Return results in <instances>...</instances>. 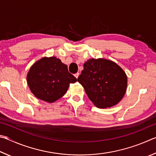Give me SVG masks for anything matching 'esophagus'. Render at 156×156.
Here are the masks:
<instances>
[{
  "label": "esophagus",
  "instance_id": "1",
  "mask_svg": "<svg viewBox=\"0 0 156 156\" xmlns=\"http://www.w3.org/2000/svg\"><path fill=\"white\" fill-rule=\"evenodd\" d=\"M75 75V77H76V79H77V78H78V76H79V75H80V73H75V75Z\"/></svg>",
  "mask_w": 156,
  "mask_h": 156
}]
</instances>
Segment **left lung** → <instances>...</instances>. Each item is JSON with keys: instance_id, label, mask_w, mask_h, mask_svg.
<instances>
[{"instance_id": "8db88e82", "label": "left lung", "mask_w": 156, "mask_h": 156, "mask_svg": "<svg viewBox=\"0 0 156 156\" xmlns=\"http://www.w3.org/2000/svg\"><path fill=\"white\" fill-rule=\"evenodd\" d=\"M90 100L99 108H110L121 101L127 90L124 70L111 60L90 59L77 79Z\"/></svg>"}]
</instances>
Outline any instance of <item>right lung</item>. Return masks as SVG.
Segmentation results:
<instances>
[{
  "instance_id": "obj_1",
  "label": "right lung",
  "mask_w": 156,
  "mask_h": 156,
  "mask_svg": "<svg viewBox=\"0 0 156 156\" xmlns=\"http://www.w3.org/2000/svg\"><path fill=\"white\" fill-rule=\"evenodd\" d=\"M27 81L35 97L53 103L64 96L70 83H75L76 79L59 59L44 57L30 68Z\"/></svg>"
}]
</instances>
